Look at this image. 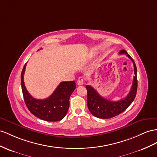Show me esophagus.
<instances>
[{"instance_id": "obj_1", "label": "esophagus", "mask_w": 157, "mask_h": 157, "mask_svg": "<svg viewBox=\"0 0 157 157\" xmlns=\"http://www.w3.org/2000/svg\"><path fill=\"white\" fill-rule=\"evenodd\" d=\"M83 82H84V80H83V78L82 77H80L78 78V82H77V84L78 86H82L83 84Z\"/></svg>"}]
</instances>
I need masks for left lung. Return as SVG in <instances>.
I'll list each match as a JSON object with an SVG mask.
<instances>
[{"label":"left lung","instance_id":"obj_1","mask_svg":"<svg viewBox=\"0 0 157 157\" xmlns=\"http://www.w3.org/2000/svg\"><path fill=\"white\" fill-rule=\"evenodd\" d=\"M119 54H126L133 63L135 76L130 92L127 97L117 101H112L102 98L93 87L87 85V107L91 113L95 117L100 119H109L121 113L129 106L135 98L137 90V78H136V67L134 60L127 52L122 50Z\"/></svg>","mask_w":157,"mask_h":157}]
</instances>
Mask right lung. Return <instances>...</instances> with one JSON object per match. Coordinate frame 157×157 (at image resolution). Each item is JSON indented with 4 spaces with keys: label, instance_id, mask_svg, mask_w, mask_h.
Wrapping results in <instances>:
<instances>
[{
    "label": "right lung",
    "instance_id": "obj_1",
    "mask_svg": "<svg viewBox=\"0 0 157 157\" xmlns=\"http://www.w3.org/2000/svg\"><path fill=\"white\" fill-rule=\"evenodd\" d=\"M26 66V63L21 73V86L24 99L28 109L36 117L44 121H58L62 120L69 109L70 98L75 89V82H62L50 97L44 99H35L27 91L24 82Z\"/></svg>",
    "mask_w": 157,
    "mask_h": 157
}]
</instances>
